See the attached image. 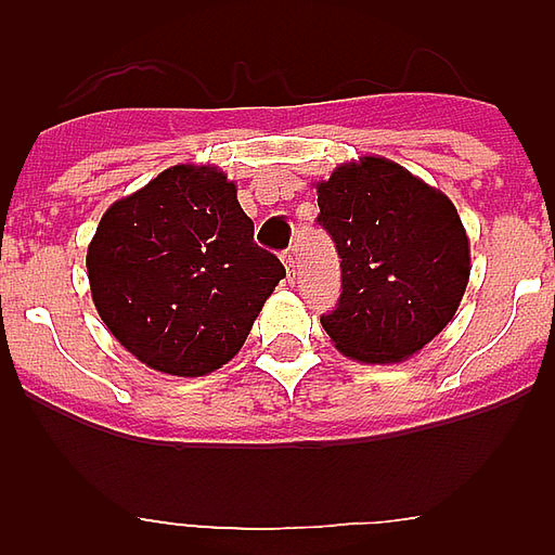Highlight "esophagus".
Instances as JSON below:
<instances>
[{
    "mask_svg": "<svg viewBox=\"0 0 555 555\" xmlns=\"http://www.w3.org/2000/svg\"><path fill=\"white\" fill-rule=\"evenodd\" d=\"M283 263H286L288 281H294V278H297V258H294V249H286V253H283Z\"/></svg>",
    "mask_w": 555,
    "mask_h": 555,
    "instance_id": "esophagus-1",
    "label": "esophagus"
}]
</instances>
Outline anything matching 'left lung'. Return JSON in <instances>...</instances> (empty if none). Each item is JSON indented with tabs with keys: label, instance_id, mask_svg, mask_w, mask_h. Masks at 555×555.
I'll return each mask as SVG.
<instances>
[{
	"label": "left lung",
	"instance_id": "8db88e82",
	"mask_svg": "<svg viewBox=\"0 0 555 555\" xmlns=\"http://www.w3.org/2000/svg\"><path fill=\"white\" fill-rule=\"evenodd\" d=\"M317 222L341 258V294L322 327L345 356L395 364L448 327L469 281L455 205L400 164L366 155L317 183Z\"/></svg>",
	"mask_w": 555,
	"mask_h": 555
}]
</instances>
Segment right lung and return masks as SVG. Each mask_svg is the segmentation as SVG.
Listing matches in <instances>:
<instances>
[{
    "label": "right lung",
    "mask_w": 555,
    "mask_h": 555,
    "mask_svg": "<svg viewBox=\"0 0 555 555\" xmlns=\"http://www.w3.org/2000/svg\"><path fill=\"white\" fill-rule=\"evenodd\" d=\"M217 166H171L105 210L88 283L107 331L141 364L199 377L242 350L286 278Z\"/></svg>",
    "instance_id": "1"
}]
</instances>
